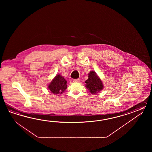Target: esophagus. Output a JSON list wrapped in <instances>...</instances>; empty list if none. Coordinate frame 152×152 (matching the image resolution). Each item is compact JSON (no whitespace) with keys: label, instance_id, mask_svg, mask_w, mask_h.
Segmentation results:
<instances>
[{"label":"esophagus","instance_id":"esophagus-1","mask_svg":"<svg viewBox=\"0 0 152 152\" xmlns=\"http://www.w3.org/2000/svg\"><path fill=\"white\" fill-rule=\"evenodd\" d=\"M74 81H75V82L79 83V82L80 81V79H74Z\"/></svg>","mask_w":152,"mask_h":152}]
</instances>
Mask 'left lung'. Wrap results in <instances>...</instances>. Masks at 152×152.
Returning a JSON list of instances; mask_svg holds the SVG:
<instances>
[{
	"mask_svg": "<svg viewBox=\"0 0 152 152\" xmlns=\"http://www.w3.org/2000/svg\"><path fill=\"white\" fill-rule=\"evenodd\" d=\"M86 87L91 94H97L103 88V85L100 78L97 75L96 72L91 71L88 74V79L85 81Z\"/></svg>",
	"mask_w": 152,
	"mask_h": 152,
	"instance_id": "left-lung-1",
	"label": "left lung"
}]
</instances>
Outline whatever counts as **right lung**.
I'll use <instances>...</instances> for the list:
<instances>
[{"label": "right lung", "instance_id": "obj_1", "mask_svg": "<svg viewBox=\"0 0 152 152\" xmlns=\"http://www.w3.org/2000/svg\"><path fill=\"white\" fill-rule=\"evenodd\" d=\"M67 81L61 75H58L49 84L48 88L53 94H61L67 88Z\"/></svg>", "mask_w": 152, "mask_h": 152}]
</instances>
